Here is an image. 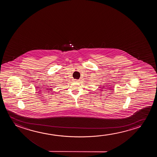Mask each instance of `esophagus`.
<instances>
[{"mask_svg":"<svg viewBox=\"0 0 157 157\" xmlns=\"http://www.w3.org/2000/svg\"><path fill=\"white\" fill-rule=\"evenodd\" d=\"M75 80V82H79V80L75 79V80Z\"/></svg>","mask_w":157,"mask_h":157,"instance_id":"esophagus-1","label":"esophagus"}]
</instances>
